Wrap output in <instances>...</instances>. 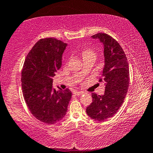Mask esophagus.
<instances>
[{
  "label": "esophagus",
  "mask_w": 153,
  "mask_h": 153,
  "mask_svg": "<svg viewBox=\"0 0 153 153\" xmlns=\"http://www.w3.org/2000/svg\"><path fill=\"white\" fill-rule=\"evenodd\" d=\"M74 93L75 94V95H82V94H84V93H85V92H79V91H75L74 92Z\"/></svg>",
  "instance_id": "esophagus-1"
}]
</instances>
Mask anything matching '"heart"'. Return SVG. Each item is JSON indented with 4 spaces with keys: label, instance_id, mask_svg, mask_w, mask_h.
Returning a JSON list of instances; mask_svg holds the SVG:
<instances>
[{
    "label": "heart",
    "instance_id": "b5f03b06",
    "mask_svg": "<svg viewBox=\"0 0 153 153\" xmlns=\"http://www.w3.org/2000/svg\"><path fill=\"white\" fill-rule=\"evenodd\" d=\"M80 54L83 58V59H87L88 58H95L96 57V53L93 50L90 49V48H84L82 49L80 52Z\"/></svg>",
    "mask_w": 153,
    "mask_h": 153
}]
</instances>
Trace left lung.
I'll return each instance as SVG.
<instances>
[{
    "label": "left lung",
    "mask_w": 153,
    "mask_h": 153,
    "mask_svg": "<svg viewBox=\"0 0 153 153\" xmlns=\"http://www.w3.org/2000/svg\"><path fill=\"white\" fill-rule=\"evenodd\" d=\"M92 37L99 39L104 46L105 66L99 82L105 87L102 95L92 94V102L86 112L92 119L102 121L114 116L123 104L129 85V68L126 54L116 39L101 32Z\"/></svg>",
    "instance_id": "obj_1"
}]
</instances>
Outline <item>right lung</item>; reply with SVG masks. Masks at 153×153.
Wrapping results in <instances>:
<instances>
[{
  "instance_id": "right-lung-1",
  "label": "right lung",
  "mask_w": 153,
  "mask_h": 153,
  "mask_svg": "<svg viewBox=\"0 0 153 153\" xmlns=\"http://www.w3.org/2000/svg\"><path fill=\"white\" fill-rule=\"evenodd\" d=\"M66 45L56 38L40 39L27 54L22 70L26 104L37 119L48 124H53L64 117L71 98L68 89H53V77L61 67Z\"/></svg>"
}]
</instances>
